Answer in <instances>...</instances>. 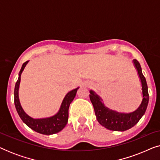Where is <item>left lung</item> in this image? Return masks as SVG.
I'll return each instance as SVG.
<instances>
[{
	"label": "left lung",
	"mask_w": 160,
	"mask_h": 160,
	"mask_svg": "<svg viewBox=\"0 0 160 160\" xmlns=\"http://www.w3.org/2000/svg\"><path fill=\"white\" fill-rule=\"evenodd\" d=\"M138 72L142 87V100L136 110L130 113H119L105 106L102 100L93 90L89 91V98L93 105L98 122L104 128L113 131H125L135 126L145 113L147 108L149 96L148 86L138 61L132 60Z\"/></svg>",
	"instance_id": "8db88e82"
}]
</instances>
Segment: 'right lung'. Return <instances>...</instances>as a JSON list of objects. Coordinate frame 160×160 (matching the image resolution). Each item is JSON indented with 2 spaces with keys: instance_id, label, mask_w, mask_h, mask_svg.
<instances>
[{
  "instance_id": "right-lung-1",
  "label": "right lung",
  "mask_w": 160,
  "mask_h": 160,
  "mask_svg": "<svg viewBox=\"0 0 160 160\" xmlns=\"http://www.w3.org/2000/svg\"><path fill=\"white\" fill-rule=\"evenodd\" d=\"M28 62L29 61L23 63L19 73L18 80L15 84L14 105L16 107L17 111L24 123L29 127L30 129H32V130L43 135H49L55 134V133H58L62 130L67 124L68 120V108L70 104L71 103L74 98L76 97V92H77L79 87H77V88L70 91L69 92L66 94L62 103H61L58 112L54 116L47 118H40V119L32 118L30 116H28L23 110L19 99V84H20L21 74Z\"/></svg>"
}]
</instances>
